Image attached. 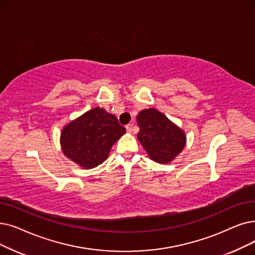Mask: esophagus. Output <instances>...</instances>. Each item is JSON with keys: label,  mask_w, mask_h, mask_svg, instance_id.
I'll list each match as a JSON object with an SVG mask.
<instances>
[{"label": "esophagus", "mask_w": 255, "mask_h": 255, "mask_svg": "<svg viewBox=\"0 0 255 255\" xmlns=\"http://www.w3.org/2000/svg\"><path fill=\"white\" fill-rule=\"evenodd\" d=\"M126 130H127L128 133H131V132H132V124H128L126 126Z\"/></svg>", "instance_id": "obj_1"}]
</instances>
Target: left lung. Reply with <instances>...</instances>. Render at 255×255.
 I'll list each match as a JSON object with an SVG mask.
<instances>
[{
  "label": "left lung",
  "instance_id": "left-lung-1",
  "mask_svg": "<svg viewBox=\"0 0 255 255\" xmlns=\"http://www.w3.org/2000/svg\"><path fill=\"white\" fill-rule=\"evenodd\" d=\"M137 139L148 156L158 163H170L186 143L184 131L155 108L142 109L136 117Z\"/></svg>",
  "mask_w": 255,
  "mask_h": 255
}]
</instances>
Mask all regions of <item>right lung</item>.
Returning a JSON list of instances; mask_svg holds the SVG:
<instances>
[{
    "label": "right lung",
    "mask_w": 255,
    "mask_h": 255,
    "mask_svg": "<svg viewBox=\"0 0 255 255\" xmlns=\"http://www.w3.org/2000/svg\"><path fill=\"white\" fill-rule=\"evenodd\" d=\"M125 132L116 116L98 106L62 128L61 151L80 168L94 169L107 159L110 149Z\"/></svg>",
    "instance_id": "add662e5"
}]
</instances>
